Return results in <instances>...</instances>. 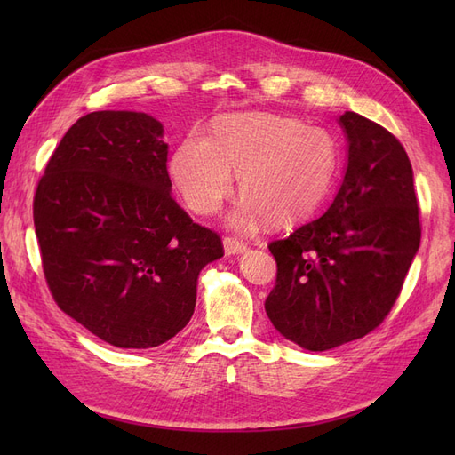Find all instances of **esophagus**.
I'll use <instances>...</instances> for the list:
<instances>
[{"mask_svg":"<svg viewBox=\"0 0 455 455\" xmlns=\"http://www.w3.org/2000/svg\"><path fill=\"white\" fill-rule=\"evenodd\" d=\"M246 249H249V244H246L241 239H235V237H226L224 239L226 254H243Z\"/></svg>","mask_w":455,"mask_h":455,"instance_id":"esophagus-1","label":"esophagus"}]
</instances>
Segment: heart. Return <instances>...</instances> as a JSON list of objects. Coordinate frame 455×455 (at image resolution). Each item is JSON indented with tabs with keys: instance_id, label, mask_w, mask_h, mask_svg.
Instances as JSON below:
<instances>
[{
	"instance_id": "b5f03b06",
	"label": "heart",
	"mask_w": 455,
	"mask_h": 455,
	"mask_svg": "<svg viewBox=\"0 0 455 455\" xmlns=\"http://www.w3.org/2000/svg\"><path fill=\"white\" fill-rule=\"evenodd\" d=\"M338 144L321 127L271 114H231L216 121L212 139L189 132L176 148L171 174L191 212L211 216L239 174L243 204L233 224H294L313 214L332 188Z\"/></svg>"
}]
</instances>
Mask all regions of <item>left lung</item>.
I'll return each mask as SVG.
<instances>
[{
	"label": "left lung",
	"instance_id": "1",
	"mask_svg": "<svg viewBox=\"0 0 455 455\" xmlns=\"http://www.w3.org/2000/svg\"><path fill=\"white\" fill-rule=\"evenodd\" d=\"M339 123L349 159L334 203L269 243L277 281L266 313L286 339L309 351L334 349L376 330L401 294L421 241L403 144L355 112Z\"/></svg>",
	"mask_w": 455,
	"mask_h": 455
}]
</instances>
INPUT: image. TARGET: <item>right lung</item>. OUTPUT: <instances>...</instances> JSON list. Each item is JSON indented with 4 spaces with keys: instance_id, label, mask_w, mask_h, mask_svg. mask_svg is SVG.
I'll return each instance as SVG.
<instances>
[{
    "instance_id": "add662e5",
    "label": "right lung",
    "mask_w": 455,
    "mask_h": 455,
    "mask_svg": "<svg viewBox=\"0 0 455 455\" xmlns=\"http://www.w3.org/2000/svg\"><path fill=\"white\" fill-rule=\"evenodd\" d=\"M167 154L151 116L92 112L64 134L34 196L52 299L121 349L157 347L180 332L199 271L224 256L218 233L172 199Z\"/></svg>"
}]
</instances>
